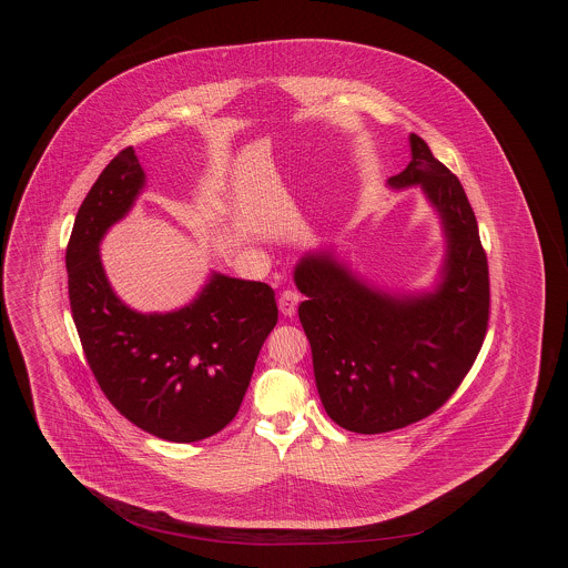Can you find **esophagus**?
<instances>
[{
  "instance_id": "esophagus-1",
  "label": "esophagus",
  "mask_w": 568,
  "mask_h": 568,
  "mask_svg": "<svg viewBox=\"0 0 568 568\" xmlns=\"http://www.w3.org/2000/svg\"><path fill=\"white\" fill-rule=\"evenodd\" d=\"M300 302H302V295L297 291H284L280 297V313L284 317H293L297 313Z\"/></svg>"
}]
</instances>
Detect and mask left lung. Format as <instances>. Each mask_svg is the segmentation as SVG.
Wrapping results in <instances>:
<instances>
[{"instance_id": "8db88e82", "label": "left lung", "mask_w": 568, "mask_h": 568, "mask_svg": "<svg viewBox=\"0 0 568 568\" xmlns=\"http://www.w3.org/2000/svg\"><path fill=\"white\" fill-rule=\"evenodd\" d=\"M408 144L410 162L387 185H419L437 212L446 248L433 288H381L334 248L308 251L293 273L306 295L300 322L325 413L363 435L403 428L444 405L470 372L489 317L486 251L464 185L422 138L410 133Z\"/></svg>"}]
</instances>
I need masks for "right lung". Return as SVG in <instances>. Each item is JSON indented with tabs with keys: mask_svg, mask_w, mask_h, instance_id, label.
<instances>
[{
	"mask_svg": "<svg viewBox=\"0 0 568 568\" xmlns=\"http://www.w3.org/2000/svg\"><path fill=\"white\" fill-rule=\"evenodd\" d=\"M146 185L129 146L82 201L65 253L72 317L87 363L129 422L176 444L223 430L239 413L257 354L277 324L264 282L212 271L201 293L172 313H138L109 284L100 243Z\"/></svg>",
	"mask_w": 568,
	"mask_h": 568,
	"instance_id": "obj_1",
	"label": "right lung"
}]
</instances>
